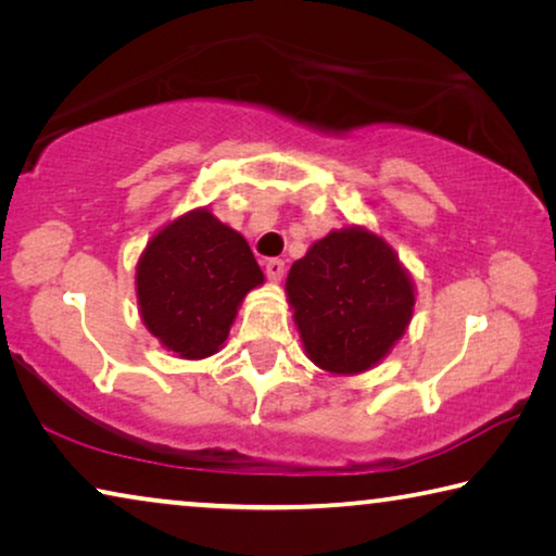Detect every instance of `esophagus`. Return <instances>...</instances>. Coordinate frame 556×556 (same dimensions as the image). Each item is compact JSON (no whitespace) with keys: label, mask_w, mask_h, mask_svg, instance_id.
Segmentation results:
<instances>
[{"label":"esophagus","mask_w":556,"mask_h":556,"mask_svg":"<svg viewBox=\"0 0 556 556\" xmlns=\"http://www.w3.org/2000/svg\"><path fill=\"white\" fill-rule=\"evenodd\" d=\"M264 271H267V277L271 279V281H279L281 279V275H285V262L281 260H267L264 262Z\"/></svg>","instance_id":"34e87169"}]
</instances>
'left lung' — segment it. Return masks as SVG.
I'll use <instances>...</instances> for the list:
<instances>
[{
  "label": "left lung",
  "mask_w": 556,
  "mask_h": 556,
  "mask_svg": "<svg viewBox=\"0 0 556 556\" xmlns=\"http://www.w3.org/2000/svg\"><path fill=\"white\" fill-rule=\"evenodd\" d=\"M304 351L333 376H356L389 356L416 306V289L393 247L351 225L316 240L287 277Z\"/></svg>",
  "instance_id": "obj_1"
}]
</instances>
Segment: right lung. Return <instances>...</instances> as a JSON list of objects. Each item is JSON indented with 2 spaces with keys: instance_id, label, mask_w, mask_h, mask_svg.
Segmentation results:
<instances>
[{
  "instance_id": "right-lung-1",
  "label": "right lung",
  "mask_w": 556,
  "mask_h": 556,
  "mask_svg": "<svg viewBox=\"0 0 556 556\" xmlns=\"http://www.w3.org/2000/svg\"><path fill=\"white\" fill-rule=\"evenodd\" d=\"M264 285L244 237L207 207L190 210L146 244L136 267L140 319L180 358L223 349L242 299Z\"/></svg>"
}]
</instances>
